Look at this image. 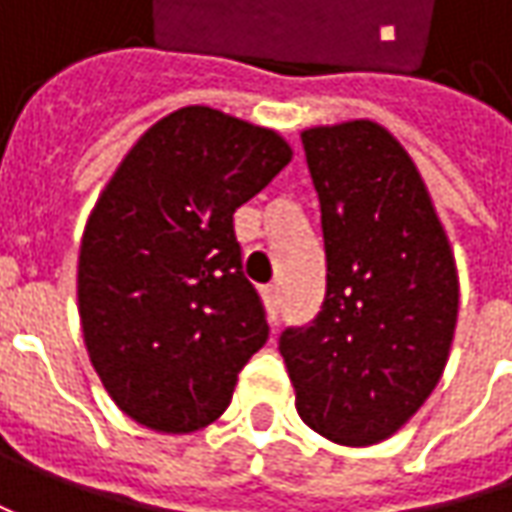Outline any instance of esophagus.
Instances as JSON below:
<instances>
[{"instance_id": "esophagus-1", "label": "esophagus", "mask_w": 512, "mask_h": 512, "mask_svg": "<svg viewBox=\"0 0 512 512\" xmlns=\"http://www.w3.org/2000/svg\"><path fill=\"white\" fill-rule=\"evenodd\" d=\"M265 305L270 325H276L279 322V310H282V290H279V285L265 287Z\"/></svg>"}]
</instances>
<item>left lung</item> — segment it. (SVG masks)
<instances>
[{
    "label": "left lung",
    "instance_id": "obj_1",
    "mask_svg": "<svg viewBox=\"0 0 512 512\" xmlns=\"http://www.w3.org/2000/svg\"><path fill=\"white\" fill-rule=\"evenodd\" d=\"M322 207L327 290L279 353L296 410L319 436L364 447L393 436L433 393L459 316V276L407 150L376 122L302 133Z\"/></svg>",
    "mask_w": 512,
    "mask_h": 512
}]
</instances>
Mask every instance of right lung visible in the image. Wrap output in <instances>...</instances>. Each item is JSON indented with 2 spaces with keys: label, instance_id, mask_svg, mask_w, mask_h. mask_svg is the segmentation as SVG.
Returning a JSON list of instances; mask_svg holds the SVG:
<instances>
[{
  "label": "right lung",
  "instance_id": "1",
  "mask_svg": "<svg viewBox=\"0 0 512 512\" xmlns=\"http://www.w3.org/2000/svg\"><path fill=\"white\" fill-rule=\"evenodd\" d=\"M290 156L276 130L190 105L145 130L102 190L79 247V319L93 370L133 422L193 433L227 410L267 342L233 213Z\"/></svg>",
  "mask_w": 512,
  "mask_h": 512
}]
</instances>
